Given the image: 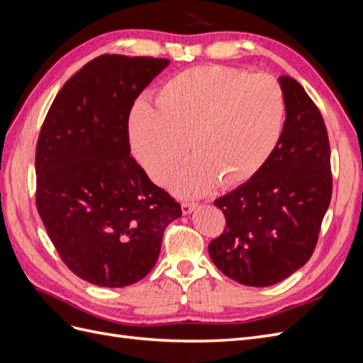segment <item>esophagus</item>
I'll return each mask as SVG.
<instances>
[{"label": "esophagus", "mask_w": 363, "mask_h": 363, "mask_svg": "<svg viewBox=\"0 0 363 363\" xmlns=\"http://www.w3.org/2000/svg\"><path fill=\"white\" fill-rule=\"evenodd\" d=\"M196 206H199V204L194 203V201H183V203H182V211H183L184 215H189L191 212L195 211Z\"/></svg>", "instance_id": "esophagus-1"}]
</instances>
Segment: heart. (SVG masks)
Instances as JSON below:
<instances>
[{"label":"heart","mask_w":363,"mask_h":363,"mask_svg":"<svg viewBox=\"0 0 363 363\" xmlns=\"http://www.w3.org/2000/svg\"><path fill=\"white\" fill-rule=\"evenodd\" d=\"M286 101L279 82L219 65L172 75L156 107L138 103L128 119L131 151L152 180L163 182L188 151L195 155L168 179L182 195L219 180L224 188L251 180L283 135Z\"/></svg>","instance_id":"obj_1"}]
</instances>
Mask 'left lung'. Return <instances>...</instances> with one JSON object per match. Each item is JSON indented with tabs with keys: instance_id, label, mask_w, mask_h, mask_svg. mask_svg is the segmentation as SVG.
Listing matches in <instances>:
<instances>
[{
	"instance_id": "left-lung-1",
	"label": "left lung",
	"mask_w": 363,
	"mask_h": 363,
	"mask_svg": "<svg viewBox=\"0 0 363 363\" xmlns=\"http://www.w3.org/2000/svg\"><path fill=\"white\" fill-rule=\"evenodd\" d=\"M286 119L276 151L255 177L215 200L225 228L208 256L247 286L276 284L311 259L332 200L330 144L320 108L303 86L281 75Z\"/></svg>"
}]
</instances>
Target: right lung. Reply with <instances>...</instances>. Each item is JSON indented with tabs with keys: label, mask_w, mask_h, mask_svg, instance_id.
Masks as SVG:
<instances>
[{
	"label": "right lung",
	"mask_w": 363,
	"mask_h": 363,
	"mask_svg": "<svg viewBox=\"0 0 363 363\" xmlns=\"http://www.w3.org/2000/svg\"><path fill=\"white\" fill-rule=\"evenodd\" d=\"M168 59L103 56L63 84L36 145V207L75 276L124 288L156 265L182 206L130 156L128 116Z\"/></svg>",
	"instance_id": "add662e5"
}]
</instances>
